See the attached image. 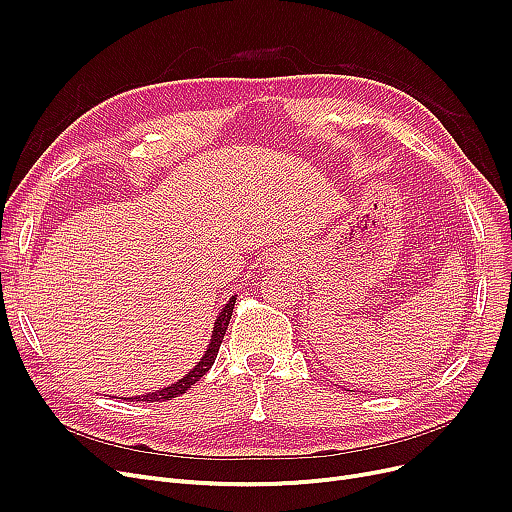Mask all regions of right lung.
<instances>
[{
  "mask_svg": "<svg viewBox=\"0 0 512 512\" xmlns=\"http://www.w3.org/2000/svg\"><path fill=\"white\" fill-rule=\"evenodd\" d=\"M234 303H236V297H232L226 307L222 309V313L218 315V319H215V326H213V334H211V342L207 346V351L203 355V359L188 371L182 380L174 382L172 386L168 388H161V390H155V392H149V394H143V396H134V398H124V400H151V402H161V400H172L180 394H184L188 388H191L193 384H197L203 375L211 369L215 357H218V351H220V344L224 340V334L228 330V324H230V317H232V309H234Z\"/></svg>",
  "mask_w": 512,
  "mask_h": 512,
  "instance_id": "obj_1",
  "label": "right lung"
}]
</instances>
